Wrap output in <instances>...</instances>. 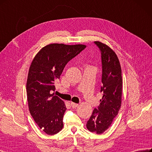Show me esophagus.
<instances>
[{
	"mask_svg": "<svg viewBox=\"0 0 152 152\" xmlns=\"http://www.w3.org/2000/svg\"><path fill=\"white\" fill-rule=\"evenodd\" d=\"M71 106L73 107V108H76L78 106V104H76V103H74V102H71Z\"/></svg>",
	"mask_w": 152,
	"mask_h": 152,
	"instance_id": "esophagus-1",
	"label": "esophagus"
}]
</instances>
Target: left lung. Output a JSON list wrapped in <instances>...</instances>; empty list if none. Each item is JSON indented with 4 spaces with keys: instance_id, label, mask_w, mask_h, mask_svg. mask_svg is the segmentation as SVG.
<instances>
[{
    "instance_id": "left-lung-1",
    "label": "left lung",
    "mask_w": 152,
    "mask_h": 152,
    "mask_svg": "<svg viewBox=\"0 0 152 152\" xmlns=\"http://www.w3.org/2000/svg\"><path fill=\"white\" fill-rule=\"evenodd\" d=\"M100 49L102 60V83L103 96L97 109H94L86 124L92 133H103L111 126L121 105L123 80L121 68L116 54L99 41L94 42Z\"/></svg>"
}]
</instances>
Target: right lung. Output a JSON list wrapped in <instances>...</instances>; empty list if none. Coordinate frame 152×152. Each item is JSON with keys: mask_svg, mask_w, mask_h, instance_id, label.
I'll use <instances>...</instances> for the list:
<instances>
[{"mask_svg": "<svg viewBox=\"0 0 152 152\" xmlns=\"http://www.w3.org/2000/svg\"><path fill=\"white\" fill-rule=\"evenodd\" d=\"M86 47L53 43L45 46L31 62L26 91L31 115L45 133L53 135L64 127L65 102L55 96L54 86L66 64Z\"/></svg>", "mask_w": 152, "mask_h": 152, "instance_id": "right-lung-1", "label": "right lung"}]
</instances>
